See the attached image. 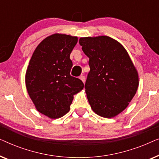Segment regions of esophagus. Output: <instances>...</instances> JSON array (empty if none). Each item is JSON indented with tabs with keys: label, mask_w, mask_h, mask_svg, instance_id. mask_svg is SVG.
Segmentation results:
<instances>
[{
	"label": "esophagus",
	"mask_w": 159,
	"mask_h": 159,
	"mask_svg": "<svg viewBox=\"0 0 159 159\" xmlns=\"http://www.w3.org/2000/svg\"><path fill=\"white\" fill-rule=\"evenodd\" d=\"M80 79L84 83V82H85V77H84V76H80Z\"/></svg>",
	"instance_id": "34e87169"
}]
</instances>
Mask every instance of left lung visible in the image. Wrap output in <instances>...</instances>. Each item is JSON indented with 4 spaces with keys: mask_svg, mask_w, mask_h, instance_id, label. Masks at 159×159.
I'll return each mask as SVG.
<instances>
[{
    "mask_svg": "<svg viewBox=\"0 0 159 159\" xmlns=\"http://www.w3.org/2000/svg\"><path fill=\"white\" fill-rule=\"evenodd\" d=\"M90 71L85 92L93 111L112 118L123 111L138 90V74L121 44L108 36L81 38Z\"/></svg>",
    "mask_w": 159,
    "mask_h": 159,
    "instance_id": "8db88e82",
    "label": "left lung"
}]
</instances>
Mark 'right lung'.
I'll return each instance as SVG.
<instances>
[{
	"mask_svg": "<svg viewBox=\"0 0 159 159\" xmlns=\"http://www.w3.org/2000/svg\"><path fill=\"white\" fill-rule=\"evenodd\" d=\"M77 37L53 34L34 50L25 76L27 90L36 109L51 119L69 112L74 95L84 88L78 78L70 75V53Z\"/></svg>",
	"mask_w": 159,
	"mask_h": 159,
	"instance_id": "right-lung-1",
	"label": "right lung"
}]
</instances>
